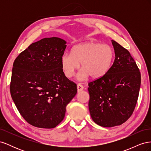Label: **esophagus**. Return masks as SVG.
Returning <instances> with one entry per match:
<instances>
[{
    "mask_svg": "<svg viewBox=\"0 0 151 151\" xmlns=\"http://www.w3.org/2000/svg\"><path fill=\"white\" fill-rule=\"evenodd\" d=\"M77 92L79 93V92H81V91H82L84 89V87H83V85L79 84H77Z\"/></svg>",
    "mask_w": 151,
    "mask_h": 151,
    "instance_id": "1",
    "label": "esophagus"
}]
</instances>
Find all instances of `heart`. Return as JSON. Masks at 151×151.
Instances as JSON below:
<instances>
[{"instance_id":"obj_1","label":"heart","mask_w":151,"mask_h":151,"mask_svg":"<svg viewBox=\"0 0 151 151\" xmlns=\"http://www.w3.org/2000/svg\"><path fill=\"white\" fill-rule=\"evenodd\" d=\"M115 53L110 46L92 42L81 43L72 48V53L61 57V66L66 77L70 78L80 66L77 79L83 81L91 76L93 79L103 77L110 69Z\"/></svg>"}]
</instances>
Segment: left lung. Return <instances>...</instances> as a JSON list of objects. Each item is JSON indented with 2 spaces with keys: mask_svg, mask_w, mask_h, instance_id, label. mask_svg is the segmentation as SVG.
<instances>
[{
  "mask_svg": "<svg viewBox=\"0 0 151 151\" xmlns=\"http://www.w3.org/2000/svg\"><path fill=\"white\" fill-rule=\"evenodd\" d=\"M115 58L101 78L89 83V109L93 120L103 127L122 125L132 115L137 101L141 76L127 49L111 40Z\"/></svg>",
  "mask_w": 151,
  "mask_h": 151,
  "instance_id": "1",
  "label": "left lung"
}]
</instances>
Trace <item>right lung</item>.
Wrapping results in <instances>:
<instances>
[{
	"label": "right lung",
	"instance_id": "right-lung-1",
	"mask_svg": "<svg viewBox=\"0 0 151 151\" xmlns=\"http://www.w3.org/2000/svg\"><path fill=\"white\" fill-rule=\"evenodd\" d=\"M66 43L57 37L43 38L31 44L13 63L11 97L21 116L34 127L57 126L77 94V85L61 66Z\"/></svg>",
	"mask_w": 151,
	"mask_h": 151
}]
</instances>
